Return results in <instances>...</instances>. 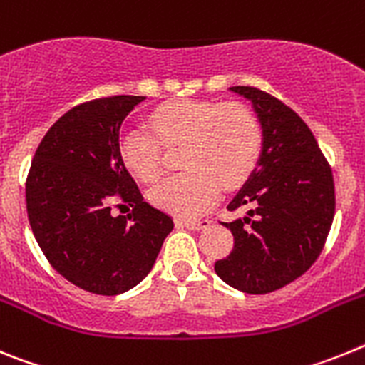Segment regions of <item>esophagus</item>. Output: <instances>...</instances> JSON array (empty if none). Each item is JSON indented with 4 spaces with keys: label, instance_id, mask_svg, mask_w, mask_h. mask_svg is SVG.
Instances as JSON below:
<instances>
[{
    "label": "esophagus",
    "instance_id": "obj_1",
    "mask_svg": "<svg viewBox=\"0 0 365 365\" xmlns=\"http://www.w3.org/2000/svg\"><path fill=\"white\" fill-rule=\"evenodd\" d=\"M180 225H185L186 228H190V230H202V228L210 227V219H182V221H179Z\"/></svg>",
    "mask_w": 365,
    "mask_h": 365
}]
</instances>
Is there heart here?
Listing matches in <instances>:
<instances>
[{
  "mask_svg": "<svg viewBox=\"0 0 365 365\" xmlns=\"http://www.w3.org/2000/svg\"><path fill=\"white\" fill-rule=\"evenodd\" d=\"M148 130L135 128L120 140L125 170L143 182L159 180L164 172L160 143L166 150L185 146L180 166L185 175L170 177L150 192V201L163 210L192 217L217 201L221 185H241L256 166L261 130L241 104L208 100H173L148 118Z\"/></svg>",
  "mask_w": 365,
  "mask_h": 365,
  "instance_id": "1",
  "label": "heart"
}]
</instances>
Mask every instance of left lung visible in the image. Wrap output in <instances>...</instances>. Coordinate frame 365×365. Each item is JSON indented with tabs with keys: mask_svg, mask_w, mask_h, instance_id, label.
<instances>
[{
	"mask_svg": "<svg viewBox=\"0 0 365 365\" xmlns=\"http://www.w3.org/2000/svg\"><path fill=\"white\" fill-rule=\"evenodd\" d=\"M230 91L252 104L261 153L228 202V210L247 214L222 222L234 248L214 269L237 291L267 294L299 278L320 256L334 217L333 173L307 124L282 100L248 86Z\"/></svg>",
	"mask_w": 365,
	"mask_h": 365,
	"instance_id": "1",
	"label": "left lung"
}]
</instances>
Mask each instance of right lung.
<instances>
[{
  "mask_svg": "<svg viewBox=\"0 0 365 365\" xmlns=\"http://www.w3.org/2000/svg\"><path fill=\"white\" fill-rule=\"evenodd\" d=\"M146 96L69 109L38 146L25 199L32 234L56 272L83 291L117 296L146 278L173 219L144 201L120 159V125ZM120 197L134 214H110Z\"/></svg>",
  "mask_w": 365,
  "mask_h": 365,
  "instance_id": "add662e5",
  "label": "right lung"
}]
</instances>
